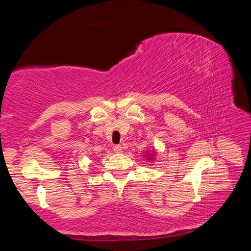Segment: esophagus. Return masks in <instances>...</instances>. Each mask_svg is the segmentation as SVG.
Returning <instances> with one entry per match:
<instances>
[{"mask_svg": "<svg viewBox=\"0 0 251 251\" xmlns=\"http://www.w3.org/2000/svg\"><path fill=\"white\" fill-rule=\"evenodd\" d=\"M113 150H114V151L116 152V154H121V152L123 151V148H122L121 145H115L113 147Z\"/></svg>", "mask_w": 251, "mask_h": 251, "instance_id": "1", "label": "esophagus"}]
</instances>
